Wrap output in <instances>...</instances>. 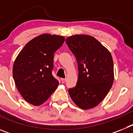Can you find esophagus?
Returning <instances> with one entry per match:
<instances>
[{"label": "esophagus", "instance_id": "1", "mask_svg": "<svg viewBox=\"0 0 133 133\" xmlns=\"http://www.w3.org/2000/svg\"><path fill=\"white\" fill-rule=\"evenodd\" d=\"M66 81V78H61V81H62V83H65Z\"/></svg>", "mask_w": 133, "mask_h": 133}]
</instances>
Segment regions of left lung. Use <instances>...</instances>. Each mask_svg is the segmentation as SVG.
Listing matches in <instances>:
<instances>
[{
	"label": "left lung",
	"mask_w": 133,
	"mask_h": 133,
	"mask_svg": "<svg viewBox=\"0 0 133 133\" xmlns=\"http://www.w3.org/2000/svg\"><path fill=\"white\" fill-rule=\"evenodd\" d=\"M78 64V81L69 93L82 109L97 106L106 97L114 81L112 56L107 48L91 36L76 35L66 39Z\"/></svg>",
	"instance_id": "left-lung-1"
}]
</instances>
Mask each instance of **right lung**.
Returning <instances> with one entry per match:
<instances>
[{"instance_id":"right-lung-1","label":"right lung","mask_w":133,"mask_h":133,"mask_svg":"<svg viewBox=\"0 0 133 133\" xmlns=\"http://www.w3.org/2000/svg\"><path fill=\"white\" fill-rule=\"evenodd\" d=\"M64 37L43 34L29 41L16 58L12 75L16 87L26 101L35 106L43 104L58 85L52 76L54 54Z\"/></svg>"}]
</instances>
